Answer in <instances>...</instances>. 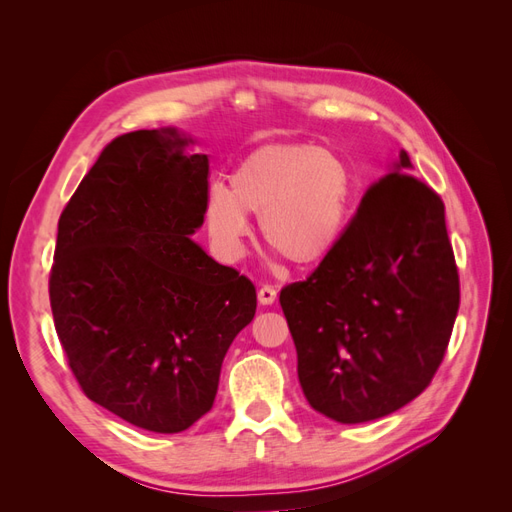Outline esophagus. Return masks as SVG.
Wrapping results in <instances>:
<instances>
[{
    "instance_id": "1",
    "label": "esophagus",
    "mask_w": 512,
    "mask_h": 512,
    "mask_svg": "<svg viewBox=\"0 0 512 512\" xmlns=\"http://www.w3.org/2000/svg\"><path fill=\"white\" fill-rule=\"evenodd\" d=\"M275 299H277V290H275L273 286H269V284L260 286V290H258V301H260L262 305H271V303H275Z\"/></svg>"
}]
</instances>
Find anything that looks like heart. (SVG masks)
Instances as JSON below:
<instances>
[{
    "instance_id": "obj_1",
    "label": "heart",
    "mask_w": 512,
    "mask_h": 512,
    "mask_svg": "<svg viewBox=\"0 0 512 512\" xmlns=\"http://www.w3.org/2000/svg\"><path fill=\"white\" fill-rule=\"evenodd\" d=\"M352 198V175L335 153L307 143L258 147L232 170L230 188L213 183L205 222L228 256L243 252L260 215L267 247L294 267H316L344 237Z\"/></svg>"
}]
</instances>
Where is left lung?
Returning <instances> with one entry per match:
<instances>
[{
	"instance_id": "obj_1",
	"label": "left lung",
	"mask_w": 512,
	"mask_h": 512,
	"mask_svg": "<svg viewBox=\"0 0 512 512\" xmlns=\"http://www.w3.org/2000/svg\"><path fill=\"white\" fill-rule=\"evenodd\" d=\"M406 151L361 198L335 252L282 288L309 406L365 423L421 395L444 359L459 273L444 203L408 175Z\"/></svg>"
}]
</instances>
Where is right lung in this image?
<instances>
[{
	"label": "right lung",
	"mask_w": 512,
	"mask_h": 512,
	"mask_svg": "<svg viewBox=\"0 0 512 512\" xmlns=\"http://www.w3.org/2000/svg\"><path fill=\"white\" fill-rule=\"evenodd\" d=\"M175 128L108 143L61 211L49 277L55 331L83 393L141 429L207 414L256 288L190 237L205 222L209 160Z\"/></svg>",
	"instance_id": "add662e5"
}]
</instances>
